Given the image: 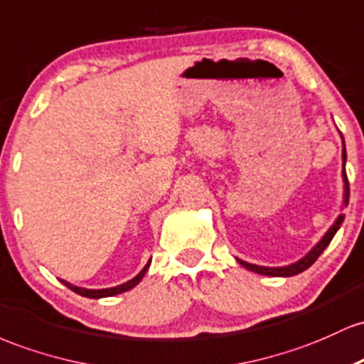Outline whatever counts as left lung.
<instances>
[{"label":"left lung","instance_id":"1","mask_svg":"<svg viewBox=\"0 0 364 364\" xmlns=\"http://www.w3.org/2000/svg\"><path fill=\"white\" fill-rule=\"evenodd\" d=\"M341 134V132H338ZM341 139H342V182H344V194H342V208L341 210H344L347 206V203H349V182H347V175H346V160H347V154H346V142H344V137H342L341 134ZM342 222H344V213H341L336 218V222L330 225L328 230L325 232L323 237H321L320 240H318L314 246L309 249L308 252L303 256L301 259L294 261L291 264H285V267H259V264H252V263H247V261L244 259H237V263L240 264V267H244L246 270L249 272H255V273H259V275H268V277H294L297 275V273L308 270L309 267L314 263V261L318 259V256L321 255V252L325 251V247L328 246L330 240L333 239V235L337 234V230L341 228Z\"/></svg>","mask_w":364,"mask_h":364}]
</instances>
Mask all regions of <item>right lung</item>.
I'll return each mask as SVG.
<instances>
[{"mask_svg":"<svg viewBox=\"0 0 364 364\" xmlns=\"http://www.w3.org/2000/svg\"><path fill=\"white\" fill-rule=\"evenodd\" d=\"M149 264H151V259L148 261V263H146V267L142 268V270L139 272L136 277H134V279H130L129 282H125V284L115 285V287H108V289H85V287H79V285H73V284H70V282H67V280H61L60 279V282H61V284L67 285V287L70 289V291L80 294V296L89 297V299H101V297H112V296H117V294L127 292V291H130V289L136 287L139 282L144 279L146 272H148V268H149Z\"/></svg>","mask_w":364,"mask_h":364,"instance_id":"add662e5","label":"right lung"}]
</instances>
